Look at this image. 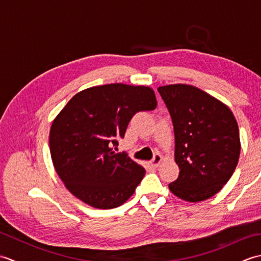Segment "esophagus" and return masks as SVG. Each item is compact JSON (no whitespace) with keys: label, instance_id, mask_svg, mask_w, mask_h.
<instances>
[{"label":"esophagus","instance_id":"1","mask_svg":"<svg viewBox=\"0 0 261 261\" xmlns=\"http://www.w3.org/2000/svg\"><path fill=\"white\" fill-rule=\"evenodd\" d=\"M162 160H163V157H162V154L160 153H156L153 156V158H152V160H151V166L152 167H158L159 166V164L162 163Z\"/></svg>","mask_w":261,"mask_h":261}]
</instances>
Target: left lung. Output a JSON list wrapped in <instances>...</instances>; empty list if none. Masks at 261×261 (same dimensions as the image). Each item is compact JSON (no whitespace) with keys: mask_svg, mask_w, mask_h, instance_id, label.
<instances>
[{"mask_svg":"<svg viewBox=\"0 0 261 261\" xmlns=\"http://www.w3.org/2000/svg\"><path fill=\"white\" fill-rule=\"evenodd\" d=\"M175 134L179 176L170 192L187 202L214 196L231 178L240 156V137L231 110L199 88L174 84L158 87Z\"/></svg>","mask_w":261,"mask_h":261,"instance_id":"obj_1","label":"left lung"}]
</instances>
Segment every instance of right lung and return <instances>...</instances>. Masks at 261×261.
Instances as JSON below:
<instances>
[{
  "instance_id": "1",
  "label": "right lung",
  "mask_w": 261,
  "mask_h": 261,
  "mask_svg": "<svg viewBox=\"0 0 261 261\" xmlns=\"http://www.w3.org/2000/svg\"><path fill=\"white\" fill-rule=\"evenodd\" d=\"M156 107L152 88L121 83L86 88L71 97L49 134L54 167L66 188L95 208L125 203L146 170L113 147L132 116Z\"/></svg>"
}]
</instances>
